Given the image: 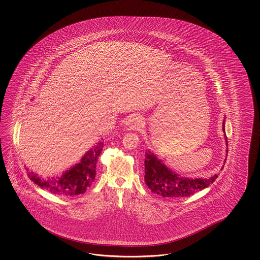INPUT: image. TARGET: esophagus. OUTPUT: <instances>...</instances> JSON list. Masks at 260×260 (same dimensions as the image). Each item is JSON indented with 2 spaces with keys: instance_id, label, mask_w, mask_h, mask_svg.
Wrapping results in <instances>:
<instances>
[{
  "instance_id": "1",
  "label": "esophagus",
  "mask_w": 260,
  "mask_h": 260,
  "mask_svg": "<svg viewBox=\"0 0 260 260\" xmlns=\"http://www.w3.org/2000/svg\"><path fill=\"white\" fill-rule=\"evenodd\" d=\"M143 125V121L140 115L134 114L128 116L125 123V127L126 131H133V129H139Z\"/></svg>"
}]
</instances>
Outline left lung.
I'll return each instance as SVG.
<instances>
[{
  "mask_svg": "<svg viewBox=\"0 0 260 260\" xmlns=\"http://www.w3.org/2000/svg\"><path fill=\"white\" fill-rule=\"evenodd\" d=\"M225 121L223 122V132L225 134ZM227 141V136L225 134ZM226 160V159H225ZM226 162V161H225ZM217 178L213 175L209 179L180 177L173 173L150 150L146 151L145 159V182L152 192L163 197H187L192 196L198 190L207 188Z\"/></svg>",
  "mask_w": 260,
  "mask_h": 260,
  "instance_id": "obj_1",
  "label": "left lung"
}]
</instances>
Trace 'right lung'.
Returning a JSON list of instances; mask_svg holds the SVG:
<instances>
[{
	"instance_id": "right-lung-1",
	"label": "right lung",
	"mask_w": 260,
	"mask_h": 260,
	"mask_svg": "<svg viewBox=\"0 0 260 260\" xmlns=\"http://www.w3.org/2000/svg\"><path fill=\"white\" fill-rule=\"evenodd\" d=\"M104 147V141H99L87 151L78 164L71 168L62 176L44 178L34 173H28L30 180L49 192L63 197L78 196L86 192L92 185L96 176V163Z\"/></svg>"
}]
</instances>
